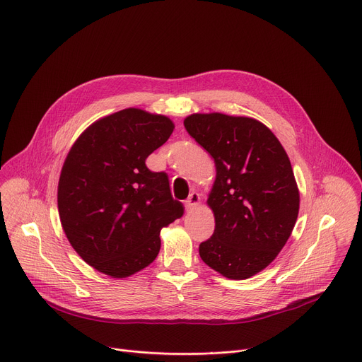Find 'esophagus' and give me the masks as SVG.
Segmentation results:
<instances>
[{
  "label": "esophagus",
  "mask_w": 362,
  "mask_h": 362,
  "mask_svg": "<svg viewBox=\"0 0 362 362\" xmlns=\"http://www.w3.org/2000/svg\"><path fill=\"white\" fill-rule=\"evenodd\" d=\"M199 202H202V197H199V194L197 192H191L188 199L185 202V207H187V211L191 213L192 210H195L198 206H199Z\"/></svg>",
  "instance_id": "obj_1"
}]
</instances>
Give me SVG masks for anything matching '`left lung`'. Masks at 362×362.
<instances>
[{
    "mask_svg": "<svg viewBox=\"0 0 362 362\" xmlns=\"http://www.w3.org/2000/svg\"><path fill=\"white\" fill-rule=\"evenodd\" d=\"M184 127L216 164L207 198L216 228L199 245V257L224 277L249 279L276 259L298 218L300 198L289 156L253 117L192 113Z\"/></svg>",
    "mask_w": 362,
    "mask_h": 362,
    "instance_id": "left-lung-1",
    "label": "left lung"
}]
</instances>
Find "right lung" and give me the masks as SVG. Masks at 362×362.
Listing matches in <instances>:
<instances>
[{
  "mask_svg": "<svg viewBox=\"0 0 362 362\" xmlns=\"http://www.w3.org/2000/svg\"><path fill=\"white\" fill-rule=\"evenodd\" d=\"M174 128L164 115L128 107L98 119L70 148L59 216L71 247L98 272L124 279L145 269L159 253L160 230L184 214L168 175L145 165Z\"/></svg>",
  "mask_w": 362,
  "mask_h": 362,
  "instance_id": "1",
  "label": "right lung"
}]
</instances>
